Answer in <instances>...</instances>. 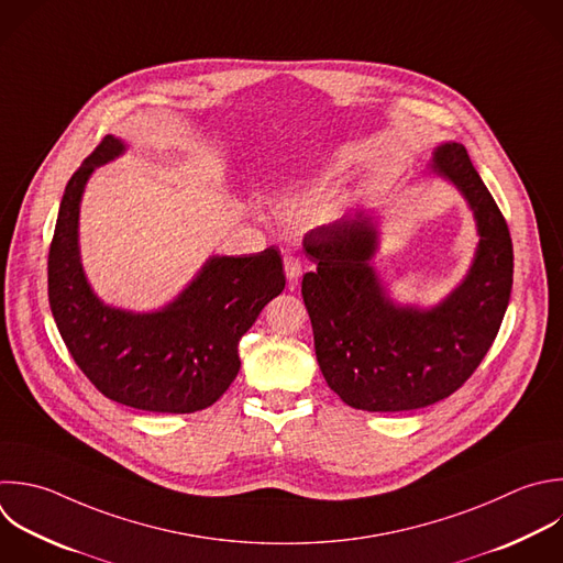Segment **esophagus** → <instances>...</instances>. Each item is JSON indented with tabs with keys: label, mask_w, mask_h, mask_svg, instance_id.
I'll list each match as a JSON object with an SVG mask.
<instances>
[{
	"label": "esophagus",
	"mask_w": 563,
	"mask_h": 563,
	"mask_svg": "<svg viewBox=\"0 0 563 563\" xmlns=\"http://www.w3.org/2000/svg\"><path fill=\"white\" fill-rule=\"evenodd\" d=\"M284 271H286L288 284L295 286L297 279H299V275H301V262H299V257L292 255V253H286V255H284Z\"/></svg>",
	"instance_id": "1"
}]
</instances>
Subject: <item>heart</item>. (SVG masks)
<instances>
[{
  "label": "heart",
  "mask_w": 563,
  "mask_h": 563,
  "mask_svg": "<svg viewBox=\"0 0 563 563\" xmlns=\"http://www.w3.org/2000/svg\"><path fill=\"white\" fill-rule=\"evenodd\" d=\"M339 180V172L336 169H328L321 172L317 176H310L308 180H301L299 185L290 187V191L286 194L288 200H308V198H323L325 194H330L334 189Z\"/></svg>",
  "instance_id": "obj_1"
}]
</instances>
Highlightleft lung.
Here are the masks:
<instances>
[{
	"label": "left lung",
	"mask_w": 563,
	"mask_h": 563,
	"mask_svg": "<svg viewBox=\"0 0 563 563\" xmlns=\"http://www.w3.org/2000/svg\"><path fill=\"white\" fill-rule=\"evenodd\" d=\"M429 174L451 183L479 235L464 279L435 306L396 303L372 257L378 227L356 213L303 238L317 271L303 275L321 374L339 398L365 411H409L451 396L497 336L512 288V244L504 216L460 143L435 150Z\"/></svg>",
	"instance_id": "obj_1"
}]
</instances>
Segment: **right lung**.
<instances>
[{
  "label": "right lung",
  "mask_w": 563,
  "mask_h": 563,
  "mask_svg": "<svg viewBox=\"0 0 563 563\" xmlns=\"http://www.w3.org/2000/svg\"><path fill=\"white\" fill-rule=\"evenodd\" d=\"M125 154L106 136L70 178L48 255V299L75 363L121 405L191 413L213 405L240 372V339L284 286L275 246L255 255H213L161 310L108 306L92 290L79 251V211L97 167Z\"/></svg>",
  "instance_id": "add662e5"
}]
</instances>
